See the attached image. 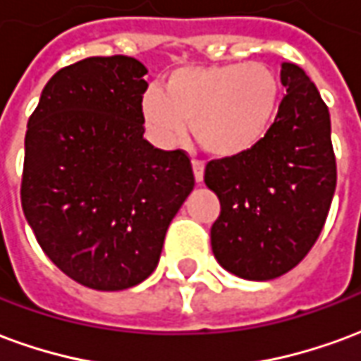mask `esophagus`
Here are the masks:
<instances>
[{"mask_svg":"<svg viewBox=\"0 0 361 361\" xmlns=\"http://www.w3.org/2000/svg\"><path fill=\"white\" fill-rule=\"evenodd\" d=\"M193 173H195L197 183H201L204 178V164L201 160H193Z\"/></svg>","mask_w":361,"mask_h":361,"instance_id":"obj_1","label":"esophagus"}]
</instances>
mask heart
Listing matches in <instances>:
<instances>
[{
	"label": "heart",
	"mask_w": 361,
	"mask_h": 361,
	"mask_svg": "<svg viewBox=\"0 0 361 361\" xmlns=\"http://www.w3.org/2000/svg\"><path fill=\"white\" fill-rule=\"evenodd\" d=\"M280 104V81L259 61L181 67L162 94L142 98V116L162 142L180 141L191 121L197 142L214 157H240L263 141Z\"/></svg>",
	"instance_id": "b5f03b06"
}]
</instances>
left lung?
Here are the masks:
<instances>
[{
  "instance_id": "8db88e82",
  "label": "left lung",
  "mask_w": 361,
  "mask_h": 361,
  "mask_svg": "<svg viewBox=\"0 0 361 361\" xmlns=\"http://www.w3.org/2000/svg\"><path fill=\"white\" fill-rule=\"evenodd\" d=\"M280 81L286 96L263 141L204 168V183L220 199L212 253L240 279L272 280L300 265L336 188L326 104L302 67L282 63Z\"/></svg>"
}]
</instances>
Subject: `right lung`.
Instances as JSON below:
<instances>
[{
    "instance_id": "obj_1",
    "label": "right lung",
    "mask_w": 361,
    "mask_h": 361,
    "mask_svg": "<svg viewBox=\"0 0 361 361\" xmlns=\"http://www.w3.org/2000/svg\"><path fill=\"white\" fill-rule=\"evenodd\" d=\"M145 73L129 56L81 59L51 77L28 118L23 212L51 263L92 290L149 279L195 185L185 150L142 139Z\"/></svg>"
}]
</instances>
